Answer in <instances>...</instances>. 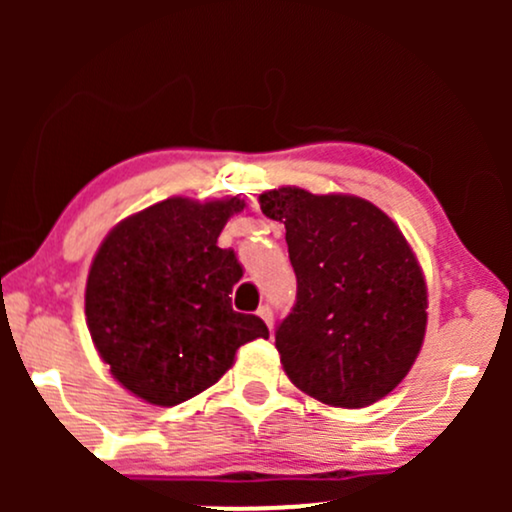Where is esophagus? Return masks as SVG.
<instances>
[{
	"label": "esophagus",
	"instance_id": "34e87169",
	"mask_svg": "<svg viewBox=\"0 0 512 512\" xmlns=\"http://www.w3.org/2000/svg\"><path fill=\"white\" fill-rule=\"evenodd\" d=\"M257 315H260L262 320H264V325H267L269 330H272V325H274V313H272V308H269V305H262V308L257 310Z\"/></svg>",
	"mask_w": 512,
	"mask_h": 512
}]
</instances>
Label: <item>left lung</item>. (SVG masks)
<instances>
[{
	"label": "left lung",
	"mask_w": 512,
	"mask_h": 512,
	"mask_svg": "<svg viewBox=\"0 0 512 512\" xmlns=\"http://www.w3.org/2000/svg\"><path fill=\"white\" fill-rule=\"evenodd\" d=\"M262 214L286 226L298 293L276 327L286 375L305 395L361 409L414 366L426 334V281L397 223L354 195L279 187Z\"/></svg>",
	"instance_id": "obj_1"
}]
</instances>
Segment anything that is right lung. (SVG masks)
Here are the masks:
<instances>
[{"label":"right lung","mask_w":512,"mask_h":512,"mask_svg":"<svg viewBox=\"0 0 512 512\" xmlns=\"http://www.w3.org/2000/svg\"><path fill=\"white\" fill-rule=\"evenodd\" d=\"M243 207L238 197H170L117 223L93 257L88 332L113 378L144 402L175 407L199 395L240 346L269 337L260 317L233 310L243 267L216 243Z\"/></svg>","instance_id":"1"}]
</instances>
